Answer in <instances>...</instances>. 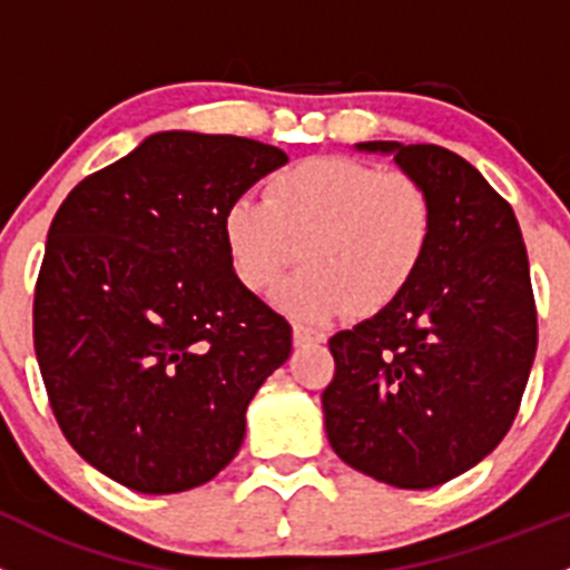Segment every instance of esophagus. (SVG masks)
<instances>
[{
	"mask_svg": "<svg viewBox=\"0 0 570 570\" xmlns=\"http://www.w3.org/2000/svg\"><path fill=\"white\" fill-rule=\"evenodd\" d=\"M292 340H295V345L301 347V345H308V342H325V334L323 331L308 328V325L295 323L292 325Z\"/></svg>",
	"mask_w": 570,
	"mask_h": 570,
	"instance_id": "esophagus-1",
	"label": "esophagus"
}]
</instances>
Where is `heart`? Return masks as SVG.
Returning a JSON list of instances; mask_svg holds the SVG:
<instances>
[{"label":"heart","instance_id":"b5f03b06","mask_svg":"<svg viewBox=\"0 0 570 570\" xmlns=\"http://www.w3.org/2000/svg\"><path fill=\"white\" fill-rule=\"evenodd\" d=\"M236 278L269 295L303 258L308 267L281 292L303 320L373 314L409 286L432 239V203L403 173L353 158H306L273 175L264 200L239 197L223 214Z\"/></svg>","mask_w":570,"mask_h":570}]
</instances>
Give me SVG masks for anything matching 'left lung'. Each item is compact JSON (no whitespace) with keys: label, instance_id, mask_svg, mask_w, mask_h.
Instances as JSON below:
<instances>
[{"label":"left lung","instance_id":"obj_1","mask_svg":"<svg viewBox=\"0 0 570 570\" xmlns=\"http://www.w3.org/2000/svg\"><path fill=\"white\" fill-rule=\"evenodd\" d=\"M432 203V239L386 308L328 340L325 434L353 471L429 490L471 471L510 432L538 351L529 258L510 203L438 145L362 141Z\"/></svg>","mask_w":570,"mask_h":570}]
</instances>
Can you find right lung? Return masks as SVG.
Listing matches in <instances>:
<instances>
[{"instance_id": "obj_1", "label": "right lung", "mask_w": 570, "mask_h": 570, "mask_svg": "<svg viewBox=\"0 0 570 570\" xmlns=\"http://www.w3.org/2000/svg\"><path fill=\"white\" fill-rule=\"evenodd\" d=\"M286 153L164 130L69 191L47 234L32 336L60 432L147 495L212 482L242 449L292 328L230 267L223 214Z\"/></svg>"}]
</instances>
